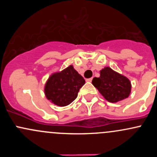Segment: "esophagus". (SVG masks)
I'll return each mask as SVG.
<instances>
[{
  "instance_id": "34e87169",
  "label": "esophagus",
  "mask_w": 157,
  "mask_h": 157,
  "mask_svg": "<svg viewBox=\"0 0 157 157\" xmlns=\"http://www.w3.org/2000/svg\"><path fill=\"white\" fill-rule=\"evenodd\" d=\"M92 80H93V78H89V79H86V81H87V82H91Z\"/></svg>"
}]
</instances>
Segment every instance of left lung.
I'll use <instances>...</instances> for the list:
<instances>
[{
    "instance_id": "1",
    "label": "left lung",
    "mask_w": 157,
    "mask_h": 157,
    "mask_svg": "<svg viewBox=\"0 0 157 157\" xmlns=\"http://www.w3.org/2000/svg\"><path fill=\"white\" fill-rule=\"evenodd\" d=\"M92 83L110 102H117L129 96L131 84L126 77L109 67L100 71V77H94Z\"/></svg>"
}]
</instances>
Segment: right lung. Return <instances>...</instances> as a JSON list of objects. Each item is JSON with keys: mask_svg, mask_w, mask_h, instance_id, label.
<instances>
[{"mask_svg": "<svg viewBox=\"0 0 157 157\" xmlns=\"http://www.w3.org/2000/svg\"><path fill=\"white\" fill-rule=\"evenodd\" d=\"M85 80L72 65L52 74L45 85V94L50 102L58 106H66L77 97Z\"/></svg>", "mask_w": 157, "mask_h": 157, "instance_id": "obj_1", "label": "right lung"}]
</instances>
